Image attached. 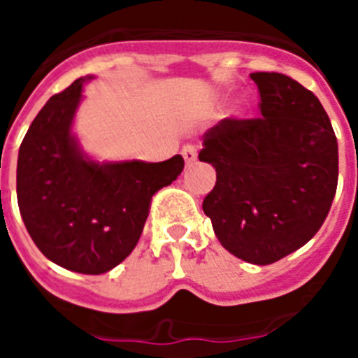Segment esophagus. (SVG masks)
<instances>
[{
	"instance_id": "obj_1",
	"label": "esophagus",
	"mask_w": 358,
	"mask_h": 358,
	"mask_svg": "<svg viewBox=\"0 0 358 358\" xmlns=\"http://www.w3.org/2000/svg\"><path fill=\"white\" fill-rule=\"evenodd\" d=\"M182 157H185L186 164H192L197 161V147L194 145H185L182 147Z\"/></svg>"
}]
</instances>
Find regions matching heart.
Listing matches in <instances>:
<instances>
[{"label":"heart","instance_id":"1","mask_svg":"<svg viewBox=\"0 0 358 358\" xmlns=\"http://www.w3.org/2000/svg\"><path fill=\"white\" fill-rule=\"evenodd\" d=\"M236 115H245V110H248V103L240 102L238 106H236Z\"/></svg>","mask_w":358,"mask_h":358}]
</instances>
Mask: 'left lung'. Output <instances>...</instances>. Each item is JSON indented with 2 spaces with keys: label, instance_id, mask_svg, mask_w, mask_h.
<instances>
[{
  "label": "left lung",
  "instance_id": "left-lung-1",
  "mask_svg": "<svg viewBox=\"0 0 358 358\" xmlns=\"http://www.w3.org/2000/svg\"><path fill=\"white\" fill-rule=\"evenodd\" d=\"M262 118L222 120L199 159L217 182L202 202L222 248L268 265L303 248L322 226L339 179V148L312 91L281 73H251Z\"/></svg>",
  "mask_w": 358,
  "mask_h": 358
}]
</instances>
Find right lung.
I'll return each mask as SVG.
<instances>
[{
  "label": "right lung",
  "mask_w": 358,
  "mask_h": 358,
  "mask_svg": "<svg viewBox=\"0 0 358 358\" xmlns=\"http://www.w3.org/2000/svg\"><path fill=\"white\" fill-rule=\"evenodd\" d=\"M77 78L31 122L17 156V204L48 260L80 274H103L136 248L152 195L172 185L182 156L161 163L100 161L84 152L73 122L85 82Z\"/></svg>",
  "instance_id": "obj_1"
}]
</instances>
